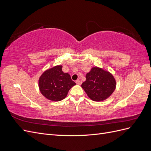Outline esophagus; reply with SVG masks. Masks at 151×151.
Instances as JSON below:
<instances>
[{
  "label": "esophagus",
  "instance_id": "1",
  "mask_svg": "<svg viewBox=\"0 0 151 151\" xmlns=\"http://www.w3.org/2000/svg\"><path fill=\"white\" fill-rule=\"evenodd\" d=\"M76 84H78V85H81L82 81H80V80H77V81H76Z\"/></svg>",
  "mask_w": 151,
  "mask_h": 151
}]
</instances>
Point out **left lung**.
<instances>
[{
  "mask_svg": "<svg viewBox=\"0 0 151 151\" xmlns=\"http://www.w3.org/2000/svg\"><path fill=\"white\" fill-rule=\"evenodd\" d=\"M86 78L81 87L93 101H104L110 96L116 89L115 77L108 70L101 67L91 68L86 74Z\"/></svg>",
  "mask_w": 151,
  "mask_h": 151,
  "instance_id": "obj_1",
  "label": "left lung"
}]
</instances>
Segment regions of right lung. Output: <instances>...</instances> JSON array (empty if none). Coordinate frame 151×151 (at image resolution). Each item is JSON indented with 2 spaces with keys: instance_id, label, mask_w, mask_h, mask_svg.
I'll return each mask as SVG.
<instances>
[{
  "instance_id": "obj_1",
  "label": "right lung",
  "mask_w": 151,
  "mask_h": 151,
  "mask_svg": "<svg viewBox=\"0 0 151 151\" xmlns=\"http://www.w3.org/2000/svg\"><path fill=\"white\" fill-rule=\"evenodd\" d=\"M76 84L68 73L62 71V65L45 70L38 80L40 93L50 101H59L66 98L68 91Z\"/></svg>"
}]
</instances>
